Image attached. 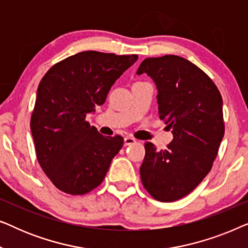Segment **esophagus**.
<instances>
[{
    "label": "esophagus",
    "instance_id": "esophagus-1",
    "mask_svg": "<svg viewBox=\"0 0 248 248\" xmlns=\"http://www.w3.org/2000/svg\"><path fill=\"white\" fill-rule=\"evenodd\" d=\"M135 139L132 138V137H125L124 138V145H130V144H133L135 143Z\"/></svg>",
    "mask_w": 248,
    "mask_h": 248
}]
</instances>
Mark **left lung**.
I'll return each mask as SVG.
<instances>
[{"mask_svg":"<svg viewBox=\"0 0 248 248\" xmlns=\"http://www.w3.org/2000/svg\"><path fill=\"white\" fill-rule=\"evenodd\" d=\"M142 73L157 87L159 117L174 139L160 151L145 142L141 181L155 200L172 202L191 193L211 170L225 134L222 98L213 81L181 56L145 59L137 71Z\"/></svg>","mask_w":248,"mask_h":248,"instance_id":"left-lung-1","label":"left lung"}]
</instances>
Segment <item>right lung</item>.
<instances>
[{"mask_svg": "<svg viewBox=\"0 0 248 248\" xmlns=\"http://www.w3.org/2000/svg\"><path fill=\"white\" fill-rule=\"evenodd\" d=\"M137 60L87 50L56 63L40 81L30 128L40 167L60 191L82 195L104 181L124 140L104 137L86 117Z\"/></svg>", "mask_w": 248, "mask_h": 248, "instance_id": "right-lung-1", "label": "right lung"}]
</instances>
